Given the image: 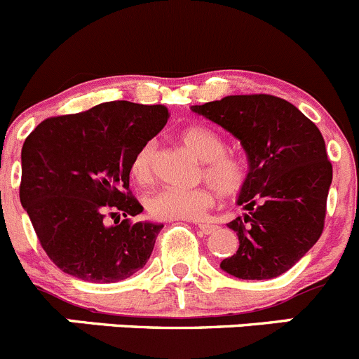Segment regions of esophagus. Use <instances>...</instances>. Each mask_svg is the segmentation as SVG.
Masks as SVG:
<instances>
[{
	"label": "esophagus",
	"instance_id": "1",
	"mask_svg": "<svg viewBox=\"0 0 359 359\" xmlns=\"http://www.w3.org/2000/svg\"><path fill=\"white\" fill-rule=\"evenodd\" d=\"M197 226L201 229L202 233H212L215 230H218V226L212 225V223H197Z\"/></svg>",
	"mask_w": 359,
	"mask_h": 359
}]
</instances>
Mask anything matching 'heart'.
<instances>
[{
    "mask_svg": "<svg viewBox=\"0 0 359 359\" xmlns=\"http://www.w3.org/2000/svg\"><path fill=\"white\" fill-rule=\"evenodd\" d=\"M188 150L204 161V175L223 195H236L243 190L250 176V162L239 150L225 148V140L215 129L190 126L180 133ZM130 176L137 184H150L155 176V143L148 141L130 162ZM215 204V190L209 184L197 188H161L148 195L147 212L154 219H198Z\"/></svg>",
    "mask_w": 359,
    "mask_h": 359,
    "instance_id": "heart-1",
    "label": "heart"
}]
</instances>
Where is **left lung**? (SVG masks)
I'll use <instances>...</instances> for the list:
<instances>
[{
    "label": "left lung",
    "instance_id": "8db88e82",
    "mask_svg": "<svg viewBox=\"0 0 359 359\" xmlns=\"http://www.w3.org/2000/svg\"><path fill=\"white\" fill-rule=\"evenodd\" d=\"M191 111L237 137L250 176L229 223L239 250L219 267L239 279L285 274L318 243L332 184V162L318 127L292 102L269 94L226 95Z\"/></svg>",
    "mask_w": 359,
    "mask_h": 359
}]
</instances>
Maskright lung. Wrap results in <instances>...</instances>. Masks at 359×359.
Wrapping results in <instances>:
<instances>
[{
  "label": "right lung",
  "instance_id": "add662e5",
  "mask_svg": "<svg viewBox=\"0 0 359 359\" xmlns=\"http://www.w3.org/2000/svg\"><path fill=\"white\" fill-rule=\"evenodd\" d=\"M168 118L162 104L111 101L50 116L26 137L20 204L60 271L116 283L144 267L164 225L133 222L143 205L129 188L130 162Z\"/></svg>",
  "mask_w": 359,
  "mask_h": 359
}]
</instances>
